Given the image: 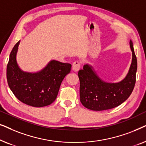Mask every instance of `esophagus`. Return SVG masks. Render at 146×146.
<instances>
[{
	"label": "esophagus",
	"instance_id": "1",
	"mask_svg": "<svg viewBox=\"0 0 146 146\" xmlns=\"http://www.w3.org/2000/svg\"><path fill=\"white\" fill-rule=\"evenodd\" d=\"M80 64L79 62L76 61L73 63L72 64V70L74 72H77L80 70Z\"/></svg>",
	"mask_w": 146,
	"mask_h": 146
}]
</instances>
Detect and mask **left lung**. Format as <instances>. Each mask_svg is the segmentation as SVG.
I'll use <instances>...</instances> for the list:
<instances>
[{
    "label": "left lung",
    "instance_id": "1",
    "mask_svg": "<svg viewBox=\"0 0 146 146\" xmlns=\"http://www.w3.org/2000/svg\"><path fill=\"white\" fill-rule=\"evenodd\" d=\"M132 59L126 76L118 82H108L98 75L92 66L86 64L78 72L80 102L94 111H102L118 106L129 97L135 83L137 58L132 41L129 42Z\"/></svg>",
    "mask_w": 146,
    "mask_h": 146
}]
</instances>
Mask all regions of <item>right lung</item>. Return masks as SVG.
<instances>
[{"mask_svg":"<svg viewBox=\"0 0 146 146\" xmlns=\"http://www.w3.org/2000/svg\"><path fill=\"white\" fill-rule=\"evenodd\" d=\"M19 41L10 54L7 78L10 89L22 102L40 108L51 104L56 98L61 83L70 72L72 65L52 60L40 70L25 72L18 64Z\"/></svg>","mask_w":146,"mask_h":146,"instance_id":"obj_1","label":"right lung"}]
</instances>
